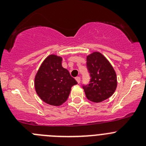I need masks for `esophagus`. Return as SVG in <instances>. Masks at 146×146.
Returning a JSON list of instances; mask_svg holds the SVG:
<instances>
[{
  "mask_svg": "<svg viewBox=\"0 0 146 146\" xmlns=\"http://www.w3.org/2000/svg\"><path fill=\"white\" fill-rule=\"evenodd\" d=\"M75 80H77V82H78V83H80V77H75Z\"/></svg>",
  "mask_w": 146,
  "mask_h": 146,
  "instance_id": "34e87169",
  "label": "esophagus"
}]
</instances>
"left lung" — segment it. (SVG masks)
Instances as JSON below:
<instances>
[{
  "label": "left lung",
  "instance_id": "obj_1",
  "mask_svg": "<svg viewBox=\"0 0 146 146\" xmlns=\"http://www.w3.org/2000/svg\"><path fill=\"white\" fill-rule=\"evenodd\" d=\"M86 60L91 80L82 88L88 100L102 102L114 94L117 87L116 74L110 63L100 52L90 54Z\"/></svg>",
  "mask_w": 146,
  "mask_h": 146
}]
</instances>
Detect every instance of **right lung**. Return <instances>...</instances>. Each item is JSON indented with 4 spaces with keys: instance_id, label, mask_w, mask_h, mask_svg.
Masks as SVG:
<instances>
[{
    "instance_id": "obj_1",
    "label": "right lung",
    "mask_w": 146,
    "mask_h": 146,
    "mask_svg": "<svg viewBox=\"0 0 146 146\" xmlns=\"http://www.w3.org/2000/svg\"><path fill=\"white\" fill-rule=\"evenodd\" d=\"M77 84L69 71L62 66V58L55 55L47 56L35 76L36 92L47 104L60 106L67 100L71 88Z\"/></svg>"
}]
</instances>
